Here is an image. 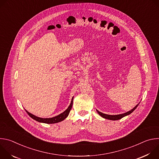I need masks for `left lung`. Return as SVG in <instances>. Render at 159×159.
Listing matches in <instances>:
<instances>
[{
	"mask_svg": "<svg viewBox=\"0 0 159 159\" xmlns=\"http://www.w3.org/2000/svg\"><path fill=\"white\" fill-rule=\"evenodd\" d=\"M139 104H138L137 106H136L134 107H133L131 110L125 112V113H123V114H121V115H106V114H104V113L99 111L98 110L96 109L97 112H98V114L102 118H105V119H107V120H120L122 118L127 116V115H129V114H131V113L137 107V106H139Z\"/></svg>",
	"mask_w": 159,
	"mask_h": 159,
	"instance_id": "1",
	"label": "left lung"
}]
</instances>
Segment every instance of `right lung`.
I'll return each mask as SVG.
<instances>
[{
  "instance_id": "right-lung-1",
  "label": "right lung",
  "mask_w": 159,
  "mask_h": 159,
  "mask_svg": "<svg viewBox=\"0 0 159 159\" xmlns=\"http://www.w3.org/2000/svg\"><path fill=\"white\" fill-rule=\"evenodd\" d=\"M73 99H74V97L72 99L71 103H70V106H69V107H68L64 112L61 113V114H60L58 116H56L55 117H53V118H39V117H38V116H36L33 115V114H31V113L29 112L26 109L25 110H26V112L28 114V115L31 118H33V120H36V121H38L39 123H47V124L57 123H58V122H60V121L64 120L68 116V115H69V112L70 111V109H71V108L72 107V104H73Z\"/></svg>"
}]
</instances>
